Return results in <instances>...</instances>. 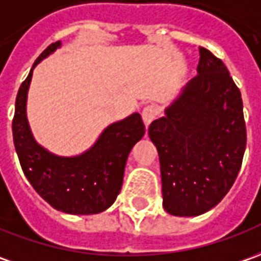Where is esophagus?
Listing matches in <instances>:
<instances>
[{
	"instance_id": "34e87169",
	"label": "esophagus",
	"mask_w": 261,
	"mask_h": 261,
	"mask_svg": "<svg viewBox=\"0 0 261 261\" xmlns=\"http://www.w3.org/2000/svg\"><path fill=\"white\" fill-rule=\"evenodd\" d=\"M156 115H158V108L153 107V105H148V107L143 108L142 118H143V122H145L146 126H149V123L156 118Z\"/></svg>"
}]
</instances>
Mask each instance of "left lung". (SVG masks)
<instances>
[{"label":"left lung","mask_w":261,"mask_h":261,"mask_svg":"<svg viewBox=\"0 0 261 261\" xmlns=\"http://www.w3.org/2000/svg\"><path fill=\"white\" fill-rule=\"evenodd\" d=\"M199 52L197 75L149 126L163 207L173 216H199L227 195L247 141L239 88L222 59L203 46Z\"/></svg>","instance_id":"left-lung-1"}]
</instances>
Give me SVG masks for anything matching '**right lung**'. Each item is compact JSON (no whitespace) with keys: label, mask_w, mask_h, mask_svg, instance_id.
Segmentation results:
<instances>
[{"label":"right lung","mask_w":261,"mask_h":261,"mask_svg":"<svg viewBox=\"0 0 261 261\" xmlns=\"http://www.w3.org/2000/svg\"><path fill=\"white\" fill-rule=\"evenodd\" d=\"M59 46V41L49 45L32 69ZM32 69L19 86L12 119L14 145L24 175L54 209L69 215H96L107 210L119 195L130 149L145 135L141 115L134 113L109 125L85 153L72 158L49 153L35 142L27 120Z\"/></svg>","instance_id":"add662e5"}]
</instances>
